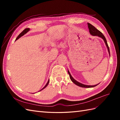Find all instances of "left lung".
Segmentation results:
<instances>
[{
	"label": "left lung",
	"instance_id": "8db88e82",
	"mask_svg": "<svg viewBox=\"0 0 120 120\" xmlns=\"http://www.w3.org/2000/svg\"><path fill=\"white\" fill-rule=\"evenodd\" d=\"M88 28L89 29L90 33V34H92V35H94V36H98V37H100L101 38H102L104 39V41L105 43H106V46H107V48H108V52H109V54H110V49H109V46H108V43H107V40H106V38H105V36L103 34L101 33V32L100 31H99V30H97V29L95 27H94L93 25H92L91 24L88 23ZM68 73L69 74V75H70V78L71 79V81L75 83V84L76 85H77V86H79L82 87V88H93V87L96 86H97L98 85H98H94V86H88V85H85L82 84V83L77 82V81H75V79L72 77V76L71 75L70 72H69L68 71Z\"/></svg>",
	"mask_w": 120,
	"mask_h": 120
}]
</instances>
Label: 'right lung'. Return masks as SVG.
Returning a JSON list of instances; mask_svg holds the SVG:
<instances>
[{"mask_svg":"<svg viewBox=\"0 0 120 120\" xmlns=\"http://www.w3.org/2000/svg\"><path fill=\"white\" fill-rule=\"evenodd\" d=\"M30 30V28H25V30H23L22 32H21V33L19 34V36H18V37H17V38H16V40H15V41H16V40L17 39H19V38H20L21 37H22V36H23L24 34H26V33H27V32L29 31V30ZM49 80L48 81V82H47V83H46V85L45 86V87H44V88H42L41 90H42L43 89H44L45 88H46V87L47 86H48V84H49ZM41 90H40V91H41Z\"/></svg>","mask_w":120,"mask_h":120,"instance_id":"obj_1","label":"right lung"}]
</instances>
